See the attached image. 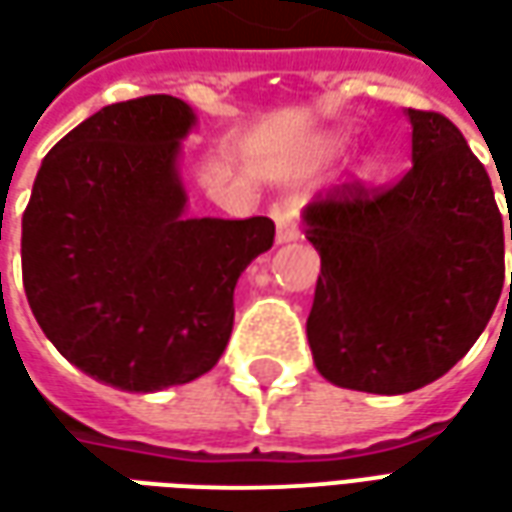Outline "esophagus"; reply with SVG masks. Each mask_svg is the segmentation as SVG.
Returning a JSON list of instances; mask_svg holds the SVG:
<instances>
[{
    "instance_id": "esophagus-1",
    "label": "esophagus",
    "mask_w": 512,
    "mask_h": 512,
    "mask_svg": "<svg viewBox=\"0 0 512 512\" xmlns=\"http://www.w3.org/2000/svg\"><path fill=\"white\" fill-rule=\"evenodd\" d=\"M271 216L277 222V241L279 244H288V241H296L299 238V200L296 197H285L271 205Z\"/></svg>"
}]
</instances>
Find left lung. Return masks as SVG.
Listing matches in <instances>:
<instances>
[{
    "instance_id": "obj_1",
    "label": "left lung",
    "mask_w": 512,
    "mask_h": 512,
    "mask_svg": "<svg viewBox=\"0 0 512 512\" xmlns=\"http://www.w3.org/2000/svg\"><path fill=\"white\" fill-rule=\"evenodd\" d=\"M406 115L403 178L384 189L343 183L304 208V235L321 255L312 359L326 381L373 395L444 376L477 343L505 285L507 227L480 158L439 112Z\"/></svg>"
}]
</instances>
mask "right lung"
I'll use <instances>...</instances> for the list:
<instances>
[{
    "mask_svg": "<svg viewBox=\"0 0 512 512\" xmlns=\"http://www.w3.org/2000/svg\"><path fill=\"white\" fill-rule=\"evenodd\" d=\"M194 123L172 95L104 106L51 147L21 219L35 321L123 392L208 373L233 332L235 282L274 244L268 216H186L178 153Z\"/></svg>",
    "mask_w": 512,
    "mask_h": 512,
    "instance_id": "right-lung-1",
    "label": "right lung"
}]
</instances>
